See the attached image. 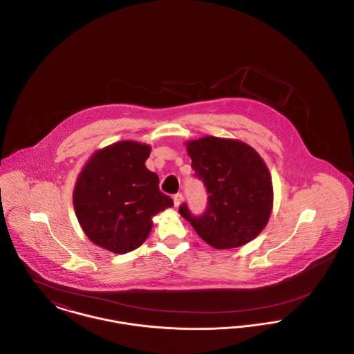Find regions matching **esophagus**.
I'll return each instance as SVG.
<instances>
[{
  "mask_svg": "<svg viewBox=\"0 0 354 354\" xmlns=\"http://www.w3.org/2000/svg\"><path fill=\"white\" fill-rule=\"evenodd\" d=\"M183 202V195L182 194H176L175 196H174V204H175V207H179L180 204Z\"/></svg>",
  "mask_w": 354,
  "mask_h": 354,
  "instance_id": "34e87169",
  "label": "esophagus"
}]
</instances>
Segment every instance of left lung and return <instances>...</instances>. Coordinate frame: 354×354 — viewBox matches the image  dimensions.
Here are the masks:
<instances>
[{
    "label": "left lung",
    "mask_w": 354,
    "mask_h": 354,
    "mask_svg": "<svg viewBox=\"0 0 354 354\" xmlns=\"http://www.w3.org/2000/svg\"><path fill=\"white\" fill-rule=\"evenodd\" d=\"M185 145L209 196L202 216H192L185 204L180 215L216 250L252 241L268 224L273 208L272 178L264 159L239 139L207 135Z\"/></svg>",
    "instance_id": "8db88e82"
}]
</instances>
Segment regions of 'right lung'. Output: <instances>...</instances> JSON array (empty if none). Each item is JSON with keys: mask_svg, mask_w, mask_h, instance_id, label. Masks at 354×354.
I'll return each instance as SVG.
<instances>
[{"mask_svg": "<svg viewBox=\"0 0 354 354\" xmlns=\"http://www.w3.org/2000/svg\"><path fill=\"white\" fill-rule=\"evenodd\" d=\"M151 146L120 140L94 152L81 169L73 204L84 235L95 245L123 254L139 248L152 218L174 205L146 167Z\"/></svg>", "mask_w": 354, "mask_h": 354, "instance_id": "add662e5", "label": "right lung"}]
</instances>
